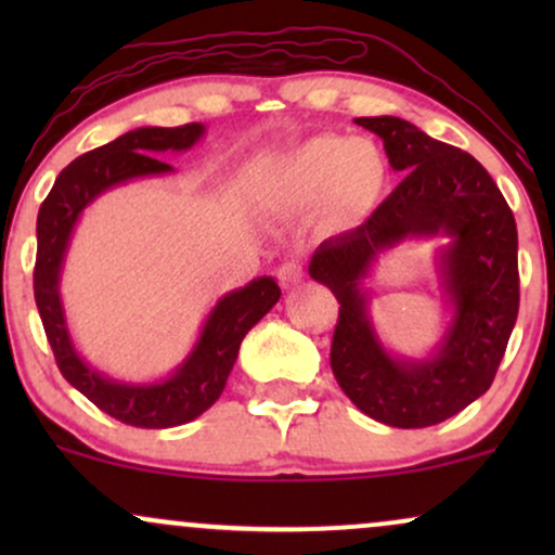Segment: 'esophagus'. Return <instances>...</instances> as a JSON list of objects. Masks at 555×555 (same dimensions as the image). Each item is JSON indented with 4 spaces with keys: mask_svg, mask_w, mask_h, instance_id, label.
Returning <instances> with one entry per match:
<instances>
[{
    "mask_svg": "<svg viewBox=\"0 0 555 555\" xmlns=\"http://www.w3.org/2000/svg\"><path fill=\"white\" fill-rule=\"evenodd\" d=\"M276 276H279V284H282L284 289H295V286L302 284L305 269H302V263H299V260H286V263L279 266Z\"/></svg>",
    "mask_w": 555,
    "mask_h": 555,
    "instance_id": "obj_1",
    "label": "esophagus"
}]
</instances>
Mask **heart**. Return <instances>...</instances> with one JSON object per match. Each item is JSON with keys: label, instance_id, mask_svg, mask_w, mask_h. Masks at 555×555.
Returning a JSON list of instances; mask_svg holds the SVG:
<instances>
[{"label": "heart", "instance_id": "obj_1", "mask_svg": "<svg viewBox=\"0 0 555 555\" xmlns=\"http://www.w3.org/2000/svg\"><path fill=\"white\" fill-rule=\"evenodd\" d=\"M276 190L295 206H326L344 219L367 214L384 195L388 162L367 138L318 135L289 151L276 167Z\"/></svg>", "mask_w": 555, "mask_h": 555}]
</instances>
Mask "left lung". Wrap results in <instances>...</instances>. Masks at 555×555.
I'll return each mask as SVG.
<instances>
[{"label": "left lung", "instance_id": "1", "mask_svg": "<svg viewBox=\"0 0 555 555\" xmlns=\"http://www.w3.org/2000/svg\"><path fill=\"white\" fill-rule=\"evenodd\" d=\"M406 171L358 229L321 242L310 276L339 299L331 371L360 412L391 428H428L488 391L519 313L517 221L482 164L399 117H358ZM446 233L442 278L455 315L428 361L388 356L366 315L361 282L380 249Z\"/></svg>", "mask_w": 555, "mask_h": 555}]
</instances>
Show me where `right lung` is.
Instances as JSON below:
<instances>
[{"label":"right lung","instance_id":"add662e5","mask_svg":"<svg viewBox=\"0 0 555 555\" xmlns=\"http://www.w3.org/2000/svg\"><path fill=\"white\" fill-rule=\"evenodd\" d=\"M203 132L206 127L201 122L182 127H138V130L125 132L112 143L78 156L69 167L62 169L52 193L38 208L34 295L47 339L52 344L56 367L65 375L67 384L91 399L101 412L135 428H175L203 415L224 391L247 331L282 297V289L271 276L253 279L242 289L229 292L216 302L188 360L158 384H119L93 371L75 352L65 310H62L60 271L69 234L78 224L82 208L114 184L135 180V177L167 175L171 167L158 162V154L193 149Z\"/></svg>","mask_w":555,"mask_h":555}]
</instances>
